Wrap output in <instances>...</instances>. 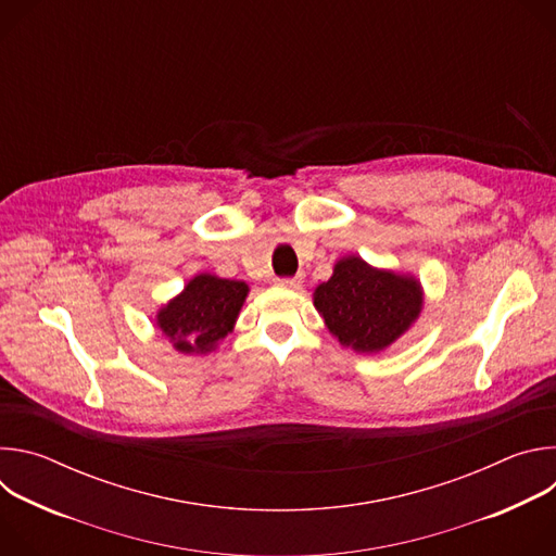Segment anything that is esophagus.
Here are the masks:
<instances>
[{
	"mask_svg": "<svg viewBox=\"0 0 556 556\" xmlns=\"http://www.w3.org/2000/svg\"><path fill=\"white\" fill-rule=\"evenodd\" d=\"M277 286L290 288V290H299L303 286V277L301 275H296V277H281V279H277Z\"/></svg>",
	"mask_w": 556,
	"mask_h": 556,
	"instance_id": "esophagus-1",
	"label": "esophagus"
}]
</instances>
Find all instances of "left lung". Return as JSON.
Wrapping results in <instances>:
<instances>
[{
  "label": "left lung",
  "instance_id": "8db88e82",
  "mask_svg": "<svg viewBox=\"0 0 556 556\" xmlns=\"http://www.w3.org/2000/svg\"><path fill=\"white\" fill-rule=\"evenodd\" d=\"M314 305L343 345L380 352L399 339L420 314L416 279L374 270L358 257L341 260L330 281L314 290Z\"/></svg>",
  "mask_w": 556,
  "mask_h": 556
}]
</instances>
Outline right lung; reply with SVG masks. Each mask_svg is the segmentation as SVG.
I'll return each mask as SVG.
<instances>
[{"label": "right lung", "mask_w": 556, "mask_h": 556, "mask_svg": "<svg viewBox=\"0 0 556 556\" xmlns=\"http://www.w3.org/2000/svg\"><path fill=\"white\" fill-rule=\"evenodd\" d=\"M247 294L244 281L198 275L178 299L157 312V326L180 352H211L232 330Z\"/></svg>", "instance_id": "add662e5"}]
</instances>
